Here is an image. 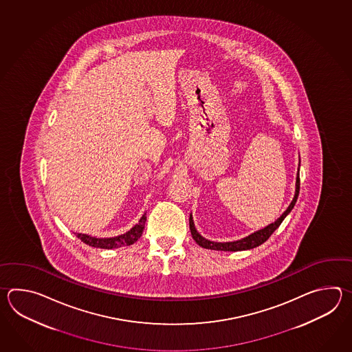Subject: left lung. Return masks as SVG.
<instances>
[{
  "label": "left lung",
  "mask_w": 352,
  "mask_h": 352,
  "mask_svg": "<svg viewBox=\"0 0 352 352\" xmlns=\"http://www.w3.org/2000/svg\"><path fill=\"white\" fill-rule=\"evenodd\" d=\"M299 166H300V158L298 162V171H297V176H296V191H294V196L293 200L289 204V206L285 209V212L278 217L274 223L264 226L262 229L256 230V232H252L250 235H248L245 238H241L239 240H234V241H212V240L206 239L204 238L200 232L196 230L194 224V217L192 214H190V230L192 234V238L195 241L200 245V247L205 248V249H211V250H223V252H239V250H248V249H253V248L259 247L264 241H267L270 235L276 232L278 226L282 224V221L285 220V217L292 211L297 199H298L299 194Z\"/></svg>",
  "instance_id": "left-lung-1"
}]
</instances>
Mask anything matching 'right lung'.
<instances>
[{"label": "right lung", "mask_w": 352, "mask_h": 352, "mask_svg": "<svg viewBox=\"0 0 352 352\" xmlns=\"http://www.w3.org/2000/svg\"><path fill=\"white\" fill-rule=\"evenodd\" d=\"M146 212L143 214L140 221L128 232L124 234H120L117 236H111V238H98V236H91L88 234H82V232H74L75 235L85 243L89 247L100 248V249H114V248L127 247L132 245L137 240L141 238L144 224H146Z\"/></svg>", "instance_id": "obj_1"}]
</instances>
